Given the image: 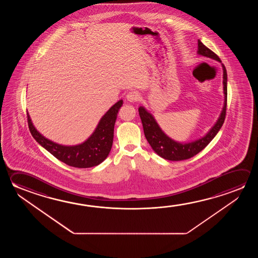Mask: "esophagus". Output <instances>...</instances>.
Masks as SVG:
<instances>
[{"label":"esophagus","mask_w":258,"mask_h":258,"mask_svg":"<svg viewBox=\"0 0 258 258\" xmlns=\"http://www.w3.org/2000/svg\"><path fill=\"white\" fill-rule=\"evenodd\" d=\"M140 93L138 92H130L127 94V100L128 102H138L140 100Z\"/></svg>","instance_id":"obj_1"}]
</instances>
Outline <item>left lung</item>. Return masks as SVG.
Listing matches in <instances>:
<instances>
[{
    "mask_svg": "<svg viewBox=\"0 0 258 258\" xmlns=\"http://www.w3.org/2000/svg\"><path fill=\"white\" fill-rule=\"evenodd\" d=\"M198 54L221 62L220 57L216 55L213 51H211L210 48L204 46L200 40H198ZM222 68H223L224 94H225L223 110L218 121L213 127H211L210 132H208L207 135L200 140L185 144L179 143L174 140H171L162 131L152 115L145 110L144 107L139 108L145 137L149 145L151 146V148H153V150L158 156L165 158L166 160L181 161L189 159L201 152L203 148H206L211 140L214 139V137L217 135L220 127L223 125L224 120L226 118V111H227V95H228L227 79L228 77H227V70L223 63H222Z\"/></svg>",
    "mask_w": 258,
    "mask_h": 258,
    "instance_id": "obj_1",
    "label": "left lung"
}]
</instances>
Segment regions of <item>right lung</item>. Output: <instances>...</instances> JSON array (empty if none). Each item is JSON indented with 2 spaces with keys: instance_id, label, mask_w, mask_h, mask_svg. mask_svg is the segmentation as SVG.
<instances>
[{
  "instance_id": "obj_1",
  "label": "right lung",
  "mask_w": 258,
  "mask_h": 258,
  "mask_svg": "<svg viewBox=\"0 0 258 258\" xmlns=\"http://www.w3.org/2000/svg\"><path fill=\"white\" fill-rule=\"evenodd\" d=\"M122 100L116 102L101 118L93 135L81 145L66 147L54 143L44 138L35 128L28 114V124L30 133L38 143L46 148L55 158L67 165L77 168H88L101 164L109 155L114 134V125Z\"/></svg>"
}]
</instances>
